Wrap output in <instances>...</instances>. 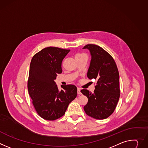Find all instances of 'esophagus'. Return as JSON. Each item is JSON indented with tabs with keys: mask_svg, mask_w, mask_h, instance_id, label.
<instances>
[{
	"mask_svg": "<svg viewBox=\"0 0 148 148\" xmlns=\"http://www.w3.org/2000/svg\"><path fill=\"white\" fill-rule=\"evenodd\" d=\"M80 88H77V94H78V95H82V92L80 91Z\"/></svg>",
	"mask_w": 148,
	"mask_h": 148,
	"instance_id": "34e87169",
	"label": "esophagus"
}]
</instances>
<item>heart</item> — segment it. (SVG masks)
Wrapping results in <instances>:
<instances>
[{"label": "heart", "mask_w": 148, "mask_h": 148, "mask_svg": "<svg viewBox=\"0 0 148 148\" xmlns=\"http://www.w3.org/2000/svg\"><path fill=\"white\" fill-rule=\"evenodd\" d=\"M85 56V54H83V53H81V54H77L76 56L75 57H81V56Z\"/></svg>", "instance_id": "heart-1"}]
</instances>
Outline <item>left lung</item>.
Instances as JSON below:
<instances>
[{
  "mask_svg": "<svg viewBox=\"0 0 148 148\" xmlns=\"http://www.w3.org/2000/svg\"><path fill=\"white\" fill-rule=\"evenodd\" d=\"M83 48L88 49L91 56L87 77L97 81L93 93L81 90L88 98L84 110L94 119H105L114 112L120 97L119 71L113 58L101 47L87 44Z\"/></svg>",
  "mask_w": 148,
  "mask_h": 148,
  "instance_id": "left-lung-1",
  "label": "left lung"
}]
</instances>
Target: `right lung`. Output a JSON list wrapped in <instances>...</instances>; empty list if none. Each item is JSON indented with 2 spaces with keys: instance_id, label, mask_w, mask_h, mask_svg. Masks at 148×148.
<instances>
[{
  "instance_id": "right-lung-1",
  "label": "right lung",
  "mask_w": 148,
  "mask_h": 148,
  "mask_svg": "<svg viewBox=\"0 0 148 148\" xmlns=\"http://www.w3.org/2000/svg\"><path fill=\"white\" fill-rule=\"evenodd\" d=\"M49 47L32 57L28 80L29 95L38 115L47 120H55L64 115L69 104L77 97V89L73 84L58 90L54 80L61 74L62 62L70 52Z\"/></svg>"
}]
</instances>
